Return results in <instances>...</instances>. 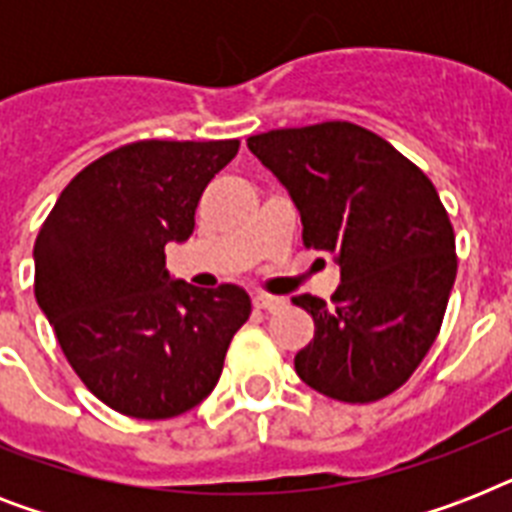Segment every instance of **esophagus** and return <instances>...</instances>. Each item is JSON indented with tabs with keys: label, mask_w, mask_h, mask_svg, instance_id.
Returning a JSON list of instances; mask_svg holds the SVG:
<instances>
[{
	"label": "esophagus",
	"mask_w": 512,
	"mask_h": 512,
	"mask_svg": "<svg viewBox=\"0 0 512 512\" xmlns=\"http://www.w3.org/2000/svg\"><path fill=\"white\" fill-rule=\"evenodd\" d=\"M281 305H284V300L276 295H265V292H257L255 295V308H260V311H276Z\"/></svg>",
	"instance_id": "1"
}]
</instances>
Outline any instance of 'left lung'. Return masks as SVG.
<instances>
[{
	"instance_id": "obj_1",
	"label": "left lung",
	"mask_w": 512,
	"mask_h": 512,
	"mask_svg": "<svg viewBox=\"0 0 512 512\" xmlns=\"http://www.w3.org/2000/svg\"><path fill=\"white\" fill-rule=\"evenodd\" d=\"M247 146L287 188L305 247L340 268L332 303L295 297L316 324L295 372L348 404L388 396L436 340L457 276L436 188L388 140L350 122L271 130Z\"/></svg>"
}]
</instances>
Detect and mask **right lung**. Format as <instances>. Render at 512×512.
<instances>
[{
  "instance_id": "obj_1",
  "label": "right lung",
  "mask_w": 512,
  "mask_h": 512,
  "mask_svg": "<svg viewBox=\"0 0 512 512\" xmlns=\"http://www.w3.org/2000/svg\"><path fill=\"white\" fill-rule=\"evenodd\" d=\"M239 140H143L84 167L34 244L36 303L68 364L111 409L167 420L212 393L252 303L236 284L199 289L164 247L193 233L207 183Z\"/></svg>"
}]
</instances>
